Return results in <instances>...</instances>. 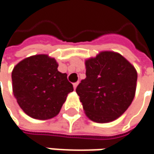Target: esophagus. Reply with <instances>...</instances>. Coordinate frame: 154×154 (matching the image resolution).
Segmentation results:
<instances>
[{
    "mask_svg": "<svg viewBox=\"0 0 154 154\" xmlns=\"http://www.w3.org/2000/svg\"><path fill=\"white\" fill-rule=\"evenodd\" d=\"M77 84H78V82H77V83H74V84H73V87H74V89H76V88H77Z\"/></svg>",
    "mask_w": 154,
    "mask_h": 154,
    "instance_id": "esophagus-1",
    "label": "esophagus"
}]
</instances>
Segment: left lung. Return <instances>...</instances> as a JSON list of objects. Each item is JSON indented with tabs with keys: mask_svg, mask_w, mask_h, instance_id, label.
I'll use <instances>...</instances> for the list:
<instances>
[{
	"mask_svg": "<svg viewBox=\"0 0 154 154\" xmlns=\"http://www.w3.org/2000/svg\"><path fill=\"white\" fill-rule=\"evenodd\" d=\"M86 78L77 85L86 116L104 123L120 117L134 97L137 72L121 54L103 51L86 60Z\"/></svg>",
	"mask_w": 154,
	"mask_h": 154,
	"instance_id": "8db88e82",
	"label": "left lung"
}]
</instances>
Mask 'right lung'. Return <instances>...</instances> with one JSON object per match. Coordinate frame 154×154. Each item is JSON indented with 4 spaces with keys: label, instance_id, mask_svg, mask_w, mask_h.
<instances>
[{
    "label": "right lung",
    "instance_id": "1",
    "mask_svg": "<svg viewBox=\"0 0 154 154\" xmlns=\"http://www.w3.org/2000/svg\"><path fill=\"white\" fill-rule=\"evenodd\" d=\"M57 66L54 58L41 54L26 57L14 68V95L27 116L38 120L56 116L73 91L67 74L59 72Z\"/></svg>",
    "mask_w": 154,
    "mask_h": 154
}]
</instances>
